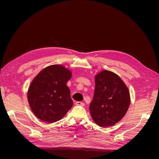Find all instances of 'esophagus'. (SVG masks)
<instances>
[{"label": "esophagus", "mask_w": 159, "mask_h": 159, "mask_svg": "<svg viewBox=\"0 0 159 159\" xmlns=\"http://www.w3.org/2000/svg\"><path fill=\"white\" fill-rule=\"evenodd\" d=\"M75 105H80V106H84V103H83V102H77L76 103H75Z\"/></svg>", "instance_id": "esophagus-1"}]
</instances>
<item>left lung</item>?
<instances>
[{
	"label": "left lung",
	"mask_w": 159,
	"mask_h": 159,
	"mask_svg": "<svg viewBox=\"0 0 159 159\" xmlns=\"http://www.w3.org/2000/svg\"><path fill=\"white\" fill-rule=\"evenodd\" d=\"M95 88L89 105L91 116L102 127L113 126L126 114L129 91L123 80L112 71L103 70L95 77Z\"/></svg>",
	"instance_id": "left-lung-1"
}]
</instances>
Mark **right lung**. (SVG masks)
<instances>
[{"label": "right lung", "instance_id": "add662e5", "mask_svg": "<svg viewBox=\"0 0 159 159\" xmlns=\"http://www.w3.org/2000/svg\"><path fill=\"white\" fill-rule=\"evenodd\" d=\"M71 72L61 65H52L42 70L32 81L28 101L36 116L52 123L63 118L73 105L70 90L66 85Z\"/></svg>", "mask_w": 159, "mask_h": 159}]
</instances>
